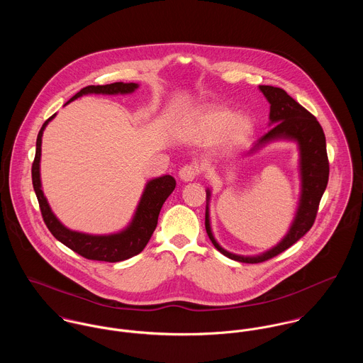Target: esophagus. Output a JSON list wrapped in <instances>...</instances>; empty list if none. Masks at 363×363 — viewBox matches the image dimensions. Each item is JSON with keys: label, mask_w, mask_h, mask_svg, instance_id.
<instances>
[{"label": "esophagus", "mask_w": 363, "mask_h": 363, "mask_svg": "<svg viewBox=\"0 0 363 363\" xmlns=\"http://www.w3.org/2000/svg\"><path fill=\"white\" fill-rule=\"evenodd\" d=\"M199 166L194 164V163H190V164H186L180 169L179 172V177L182 182L187 183V182H193L196 179V176L199 174Z\"/></svg>", "instance_id": "esophagus-1"}]
</instances>
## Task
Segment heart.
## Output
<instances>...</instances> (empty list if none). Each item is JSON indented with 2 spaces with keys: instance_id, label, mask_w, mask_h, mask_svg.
I'll return each mask as SVG.
<instances>
[{
  "instance_id": "obj_1",
  "label": "heart",
  "mask_w": 363,
  "mask_h": 363,
  "mask_svg": "<svg viewBox=\"0 0 363 363\" xmlns=\"http://www.w3.org/2000/svg\"><path fill=\"white\" fill-rule=\"evenodd\" d=\"M203 138L222 135L223 147L235 150L245 144L255 133V121L247 114H233L232 110L218 106L200 107L186 124Z\"/></svg>"
}]
</instances>
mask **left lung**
<instances>
[{"label":"left lung","mask_w":363,"mask_h":363,"mask_svg":"<svg viewBox=\"0 0 363 363\" xmlns=\"http://www.w3.org/2000/svg\"><path fill=\"white\" fill-rule=\"evenodd\" d=\"M259 92L264 95L269 104V131L257 140L247 155H253L262 147L275 141H289L298 145L299 159L298 170L301 180V193L298 200V207L295 216L286 235L271 249L255 255L242 256L235 255L223 249L215 239L211 228L209 201L211 189H207V207H206V229L208 238L218 252H220L228 259L256 264L285 252L294 243H296L313 226L315 219L317 208L320 200L325 191L328 183V159L325 150V135L321 125L305 107H302L295 99H292L284 89L259 85Z\"/></svg>","instance_id":"8db88e82"}]
</instances>
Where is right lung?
I'll return each instance as SVG.
<instances>
[{
	"label": "right lung",
	"mask_w": 363,
	"mask_h": 363,
	"mask_svg": "<svg viewBox=\"0 0 363 363\" xmlns=\"http://www.w3.org/2000/svg\"><path fill=\"white\" fill-rule=\"evenodd\" d=\"M140 88L134 82H114L110 85H91L75 94L65 104L85 96V95H130ZM55 117L52 114L42 125L36 140V155L32 164L33 189L40 206L43 219L52 232V236L65 245L68 249L81 255L82 257L96 261L118 262L140 255L150 242L156 225L160 208L166 199L173 193L176 180L170 174H163L147 182L141 199L134 211L128 225L118 232L106 235H92L78 232L67 228L52 212V207L43 193L40 179V159H42V137L48 124Z\"/></svg>",
	"instance_id": "obj_1"
}]
</instances>
